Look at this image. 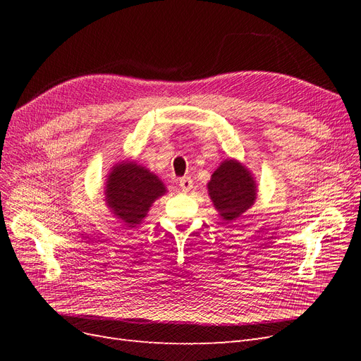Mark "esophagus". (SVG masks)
I'll list each match as a JSON object with an SVG mask.
<instances>
[{
  "instance_id": "obj_1",
  "label": "esophagus",
  "mask_w": 361,
  "mask_h": 361,
  "mask_svg": "<svg viewBox=\"0 0 361 361\" xmlns=\"http://www.w3.org/2000/svg\"><path fill=\"white\" fill-rule=\"evenodd\" d=\"M179 187L182 191L188 192L191 188H192V179L190 176H185V178H180L179 179Z\"/></svg>"
}]
</instances>
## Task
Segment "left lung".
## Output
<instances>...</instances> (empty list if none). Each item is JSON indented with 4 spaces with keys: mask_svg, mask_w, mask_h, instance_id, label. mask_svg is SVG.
<instances>
[{
    "mask_svg": "<svg viewBox=\"0 0 361 361\" xmlns=\"http://www.w3.org/2000/svg\"><path fill=\"white\" fill-rule=\"evenodd\" d=\"M211 200L223 221H233L253 206L257 190L253 174L236 159L220 164L207 183Z\"/></svg>",
    "mask_w": 361,
    "mask_h": 361,
    "instance_id": "obj_1",
    "label": "left lung"
}]
</instances>
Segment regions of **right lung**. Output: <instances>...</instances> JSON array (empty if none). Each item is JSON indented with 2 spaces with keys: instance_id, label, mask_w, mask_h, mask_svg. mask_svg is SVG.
<instances>
[{
  "instance_id": "right-lung-1",
  "label": "right lung",
  "mask_w": 361,
  "mask_h": 361,
  "mask_svg": "<svg viewBox=\"0 0 361 361\" xmlns=\"http://www.w3.org/2000/svg\"><path fill=\"white\" fill-rule=\"evenodd\" d=\"M167 192L157 174L133 161L111 169L105 185V202L114 216L135 227L145 220L152 203Z\"/></svg>"
}]
</instances>
